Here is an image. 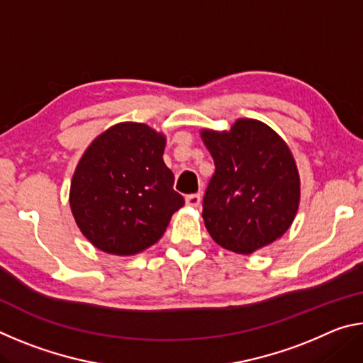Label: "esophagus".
<instances>
[{
	"mask_svg": "<svg viewBox=\"0 0 363 363\" xmlns=\"http://www.w3.org/2000/svg\"><path fill=\"white\" fill-rule=\"evenodd\" d=\"M200 200H201L200 194H190V195L186 196V203L189 206H194V208H196V206L200 205Z\"/></svg>",
	"mask_w": 363,
	"mask_h": 363,
	"instance_id": "obj_1",
	"label": "esophagus"
}]
</instances>
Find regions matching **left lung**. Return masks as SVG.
<instances>
[{"instance_id":"left-lung-1","label":"left lung","mask_w":363,"mask_h":363,"mask_svg":"<svg viewBox=\"0 0 363 363\" xmlns=\"http://www.w3.org/2000/svg\"><path fill=\"white\" fill-rule=\"evenodd\" d=\"M201 138L216 167L201 203L213 240L250 255L284 235L298 211L299 176L279 134L243 118L229 133Z\"/></svg>"}]
</instances>
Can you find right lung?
I'll list each match as a JSON object with an SVG mask.
<instances>
[{
  "label": "right lung",
  "mask_w": 363,
  "mask_h": 363,
  "mask_svg": "<svg viewBox=\"0 0 363 363\" xmlns=\"http://www.w3.org/2000/svg\"><path fill=\"white\" fill-rule=\"evenodd\" d=\"M164 138L143 123H120L79 160L70 206L83 235L110 255L130 256L158 242L184 196L163 162Z\"/></svg>",
  "instance_id": "right-lung-1"
}]
</instances>
